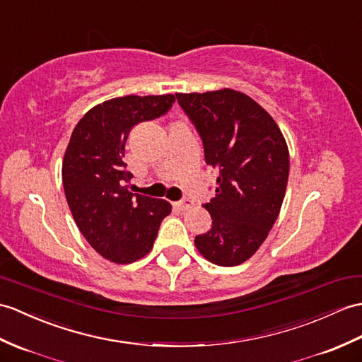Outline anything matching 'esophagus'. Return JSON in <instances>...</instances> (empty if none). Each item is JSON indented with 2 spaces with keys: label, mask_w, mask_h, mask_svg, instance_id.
I'll return each mask as SVG.
<instances>
[{
  "label": "esophagus",
  "mask_w": 362,
  "mask_h": 362,
  "mask_svg": "<svg viewBox=\"0 0 362 362\" xmlns=\"http://www.w3.org/2000/svg\"><path fill=\"white\" fill-rule=\"evenodd\" d=\"M191 205H192V202L188 197H183L182 200L175 202V206H177L180 211H185V209H188Z\"/></svg>",
  "instance_id": "34e87169"
}]
</instances>
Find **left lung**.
<instances>
[{"label": "left lung", "instance_id": "1", "mask_svg": "<svg viewBox=\"0 0 362 362\" xmlns=\"http://www.w3.org/2000/svg\"><path fill=\"white\" fill-rule=\"evenodd\" d=\"M204 143L205 162L216 170V197L204 206L211 230L194 243L221 267L253 256L279 216L290 171L279 126L253 98L233 89L175 94Z\"/></svg>", "mask_w": 362, "mask_h": 362}]
</instances>
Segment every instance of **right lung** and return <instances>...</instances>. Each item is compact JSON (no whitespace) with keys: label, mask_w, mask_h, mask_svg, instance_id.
Segmentation results:
<instances>
[{"label":"right lung","mask_w":362,"mask_h":362,"mask_svg":"<svg viewBox=\"0 0 362 362\" xmlns=\"http://www.w3.org/2000/svg\"><path fill=\"white\" fill-rule=\"evenodd\" d=\"M174 95H126L88 111L75 126L63 160V187L74 221L98 255L131 264L149 253L170 202L134 194L124 145L134 126L170 111Z\"/></svg>","instance_id":"right-lung-1"}]
</instances>
